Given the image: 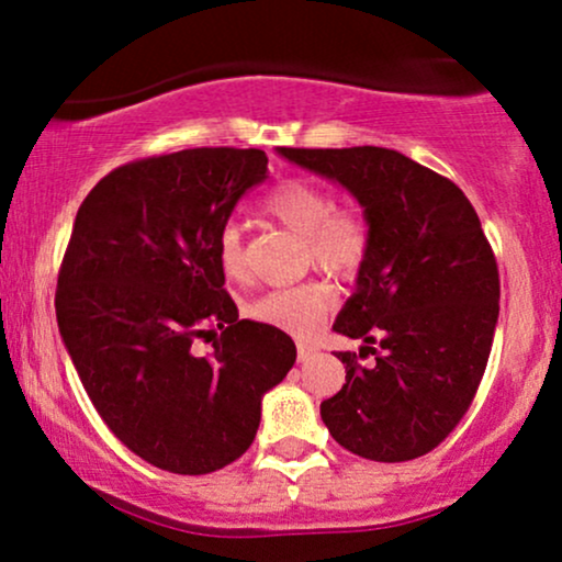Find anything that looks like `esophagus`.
<instances>
[{
	"mask_svg": "<svg viewBox=\"0 0 562 562\" xmlns=\"http://www.w3.org/2000/svg\"><path fill=\"white\" fill-rule=\"evenodd\" d=\"M314 353H317V348H314L312 344H299V362H308Z\"/></svg>",
	"mask_w": 562,
	"mask_h": 562,
	"instance_id": "34e87169",
	"label": "esophagus"
}]
</instances>
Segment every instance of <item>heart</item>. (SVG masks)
I'll return each mask as SVG.
<instances>
[{
    "label": "heart",
    "mask_w": 562,
    "mask_h": 562,
    "mask_svg": "<svg viewBox=\"0 0 562 562\" xmlns=\"http://www.w3.org/2000/svg\"><path fill=\"white\" fill-rule=\"evenodd\" d=\"M263 209L288 229L306 237V261L335 277H353L370 254V227L364 216L351 209H333L330 192L306 179H288L277 184ZM216 259L227 277H240L245 269L243 232L235 222L218 229ZM333 290L327 282L308 280L293 288H274L250 303L259 322L290 335H308L330 312Z\"/></svg>",
    "instance_id": "1"
}]
</instances>
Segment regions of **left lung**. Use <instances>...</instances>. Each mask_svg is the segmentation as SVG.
Listing matches in <instances>:
<instances>
[{"mask_svg":"<svg viewBox=\"0 0 562 562\" xmlns=\"http://www.w3.org/2000/svg\"><path fill=\"white\" fill-rule=\"evenodd\" d=\"M277 153L344 187L370 227V254L333 330L362 338L359 357L375 362L338 351L346 383L319 404L322 420L364 460L428 454L473 404L499 317V272L479 214L454 182L389 147Z\"/></svg>","mask_w":562,"mask_h":562,"instance_id":"left-lung-1","label":"left lung"}]
</instances>
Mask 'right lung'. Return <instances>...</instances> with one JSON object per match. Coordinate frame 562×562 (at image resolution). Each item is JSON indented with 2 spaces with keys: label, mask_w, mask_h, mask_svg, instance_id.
<instances>
[{
  "label": "right lung",
  "mask_w": 562,
  "mask_h": 562,
  "mask_svg": "<svg viewBox=\"0 0 562 562\" xmlns=\"http://www.w3.org/2000/svg\"><path fill=\"white\" fill-rule=\"evenodd\" d=\"M267 164L254 147L145 158L100 179L76 214L57 277L63 344L108 428L169 473L245 454L263 393L295 364L288 333L237 319L216 259L218 229ZM205 334L211 358L191 346Z\"/></svg>",
  "instance_id": "obj_1"
}]
</instances>
